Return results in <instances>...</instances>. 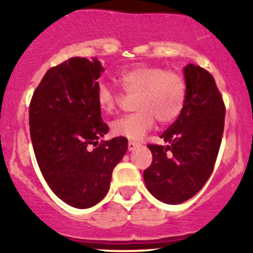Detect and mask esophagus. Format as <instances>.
<instances>
[{"instance_id": "34e87169", "label": "esophagus", "mask_w": 253, "mask_h": 253, "mask_svg": "<svg viewBox=\"0 0 253 253\" xmlns=\"http://www.w3.org/2000/svg\"><path fill=\"white\" fill-rule=\"evenodd\" d=\"M136 147H139L138 143H134V141H129V143H128V151H129V152L134 151Z\"/></svg>"}]
</instances>
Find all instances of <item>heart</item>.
Here are the masks:
<instances>
[{"label":"heart","mask_w":253,"mask_h":253,"mask_svg":"<svg viewBox=\"0 0 253 253\" xmlns=\"http://www.w3.org/2000/svg\"><path fill=\"white\" fill-rule=\"evenodd\" d=\"M118 82L127 92L136 94L134 114L125 115L112 124V132L129 140H140L155 125L168 124L181 114L185 102V82L181 75L159 66L135 65L121 71ZM97 106L110 114L117 109L119 97L107 83L96 86Z\"/></svg>","instance_id":"heart-1"}]
</instances>
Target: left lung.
<instances>
[{
  "label": "left lung",
  "instance_id": "1",
  "mask_svg": "<svg viewBox=\"0 0 253 253\" xmlns=\"http://www.w3.org/2000/svg\"><path fill=\"white\" fill-rule=\"evenodd\" d=\"M185 102L162 133L167 146L147 145L152 163L144 171L147 190L159 201L178 205L196 195L215 164L225 124V104L214 78L194 64L183 69Z\"/></svg>",
  "mask_w": 253,
  "mask_h": 253
}]
</instances>
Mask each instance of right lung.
<instances>
[{"label": "right lung", "instance_id": "add662e5", "mask_svg": "<svg viewBox=\"0 0 253 253\" xmlns=\"http://www.w3.org/2000/svg\"><path fill=\"white\" fill-rule=\"evenodd\" d=\"M103 71L97 58H70L46 72L30 106L31 139L43 178L62 201L80 210L107 195L128 146L124 136L98 141L109 129L96 101Z\"/></svg>", "mask_w": 253, "mask_h": 253}]
</instances>
